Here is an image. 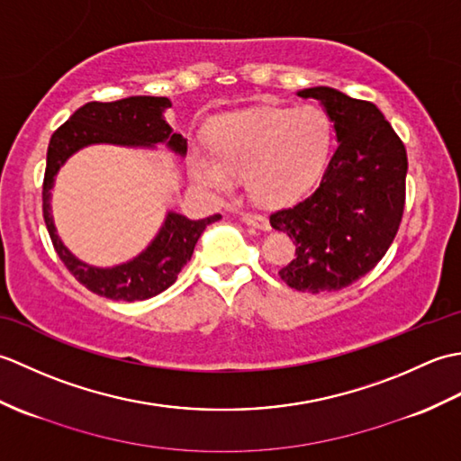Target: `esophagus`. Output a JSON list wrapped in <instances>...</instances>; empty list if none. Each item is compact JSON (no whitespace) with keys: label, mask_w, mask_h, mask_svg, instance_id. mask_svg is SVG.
Returning a JSON list of instances; mask_svg holds the SVG:
<instances>
[{"label":"esophagus","mask_w":461,"mask_h":461,"mask_svg":"<svg viewBox=\"0 0 461 461\" xmlns=\"http://www.w3.org/2000/svg\"><path fill=\"white\" fill-rule=\"evenodd\" d=\"M241 221L251 225V228L261 230V231H269V230H271L269 220L263 218V215H258V213H243V215H241Z\"/></svg>","instance_id":"34e87169"}]
</instances>
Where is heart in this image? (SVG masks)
<instances>
[{"instance_id":"1","label":"heart","mask_w":461,"mask_h":461,"mask_svg":"<svg viewBox=\"0 0 461 461\" xmlns=\"http://www.w3.org/2000/svg\"><path fill=\"white\" fill-rule=\"evenodd\" d=\"M330 144V121L317 106L231 113L213 126V152L192 150L190 168L203 188L231 192L248 178L253 200L283 205L321 178Z\"/></svg>"}]
</instances>
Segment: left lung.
<instances>
[{
    "label": "left lung",
    "instance_id": "obj_1",
    "mask_svg": "<svg viewBox=\"0 0 461 461\" xmlns=\"http://www.w3.org/2000/svg\"><path fill=\"white\" fill-rule=\"evenodd\" d=\"M297 95L321 103L339 146L317 188L271 213V228L297 246L279 276L297 291H339L375 269L393 246L406 200V149L376 104L330 86Z\"/></svg>",
    "mask_w": 461,
    "mask_h": 461
}]
</instances>
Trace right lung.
Masks as SVG:
<instances>
[{
  "instance_id": "obj_1",
  "label": "right lung",
  "mask_w": 461,
  "mask_h": 461,
  "mask_svg": "<svg viewBox=\"0 0 461 461\" xmlns=\"http://www.w3.org/2000/svg\"><path fill=\"white\" fill-rule=\"evenodd\" d=\"M172 103L166 96H129L114 103H86L59 126L49 140L47 168L43 180V218L57 256L75 279L113 301H144L156 297L178 279V273L190 261L195 243L210 223L221 220L213 213L203 220H188L182 213L168 212L154 240L131 261L113 267H96L75 258L65 248L51 213V188L61 166L91 144H113L126 149H154L164 144L174 154L185 156L188 142L166 122L164 113Z\"/></svg>"
}]
</instances>
